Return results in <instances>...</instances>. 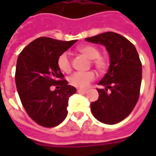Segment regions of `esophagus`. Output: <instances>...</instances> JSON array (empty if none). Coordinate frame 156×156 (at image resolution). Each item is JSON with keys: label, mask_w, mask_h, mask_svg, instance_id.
Returning <instances> with one entry per match:
<instances>
[{"label": "esophagus", "mask_w": 156, "mask_h": 156, "mask_svg": "<svg viewBox=\"0 0 156 156\" xmlns=\"http://www.w3.org/2000/svg\"><path fill=\"white\" fill-rule=\"evenodd\" d=\"M77 92H78V93H80V94H86L88 91H87V90H83V89H78Z\"/></svg>", "instance_id": "1"}]
</instances>
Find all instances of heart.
<instances>
[{
	"instance_id": "1",
	"label": "heart",
	"mask_w": 156,
	"mask_h": 156,
	"mask_svg": "<svg viewBox=\"0 0 156 156\" xmlns=\"http://www.w3.org/2000/svg\"><path fill=\"white\" fill-rule=\"evenodd\" d=\"M79 52L83 54L89 59H91L92 64L97 68V70L103 73L108 67L106 59L100 57V51L98 48L91 45H83L78 48ZM58 66L59 69L63 73H68L71 71L72 65L70 58L67 52L62 53L58 59ZM95 78V73L94 71L77 72L72 75L69 78V82L73 86L78 88H86L92 81Z\"/></svg>"
}]
</instances>
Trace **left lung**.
<instances>
[{
    "mask_svg": "<svg viewBox=\"0 0 156 156\" xmlns=\"http://www.w3.org/2000/svg\"><path fill=\"white\" fill-rule=\"evenodd\" d=\"M85 40L104 45L110 58L108 73L98 83L105 88H97L99 97L91 103L92 114L104 124H117L130 114L140 97L142 64L137 50L127 38L115 32Z\"/></svg>",
    "mask_w": 156,
    "mask_h": 156,
    "instance_id": "1",
    "label": "left lung"
}]
</instances>
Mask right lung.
Instances as JSON below:
<instances>
[{
	"label": "right lung",
	"mask_w": 156,
	"mask_h": 156,
	"mask_svg": "<svg viewBox=\"0 0 156 156\" xmlns=\"http://www.w3.org/2000/svg\"><path fill=\"white\" fill-rule=\"evenodd\" d=\"M76 41L41 37L19 54L15 74L16 89L29 117L41 126L55 127L67 117L68 98L76 93V88L64 79L58 59ZM56 85L58 89L51 91L50 87Z\"/></svg>",
	"instance_id": "1"
}]
</instances>
